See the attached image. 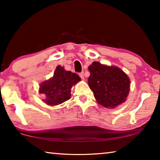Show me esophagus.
<instances>
[{
    "label": "esophagus",
    "instance_id": "34e87169",
    "mask_svg": "<svg viewBox=\"0 0 160 160\" xmlns=\"http://www.w3.org/2000/svg\"><path fill=\"white\" fill-rule=\"evenodd\" d=\"M79 75H80V77L81 78V79H82V80H85V77H84V74H83V72H80V73Z\"/></svg>",
    "mask_w": 160,
    "mask_h": 160
}]
</instances>
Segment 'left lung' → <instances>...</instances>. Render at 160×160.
I'll list each match as a JSON object with an SVG mask.
<instances>
[{"label":"left lung","mask_w":160,"mask_h":160,"mask_svg":"<svg viewBox=\"0 0 160 160\" xmlns=\"http://www.w3.org/2000/svg\"><path fill=\"white\" fill-rule=\"evenodd\" d=\"M88 85L97 102L107 108H115L126 100L130 91L129 78L116 66L94 61L88 67Z\"/></svg>","instance_id":"left-lung-1"}]
</instances>
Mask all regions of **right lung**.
Returning a JSON list of instances; mask_svg holds the SVG:
<instances>
[{
    "mask_svg": "<svg viewBox=\"0 0 160 160\" xmlns=\"http://www.w3.org/2000/svg\"><path fill=\"white\" fill-rule=\"evenodd\" d=\"M80 80L76 73L67 71L63 67L58 66L54 71L53 76L40 85L39 93L46 96L43 102L49 106L62 104L70 98V90Z\"/></svg>",
    "mask_w": 160,
    "mask_h": 160,
    "instance_id": "add662e5",
    "label": "right lung"
}]
</instances>
